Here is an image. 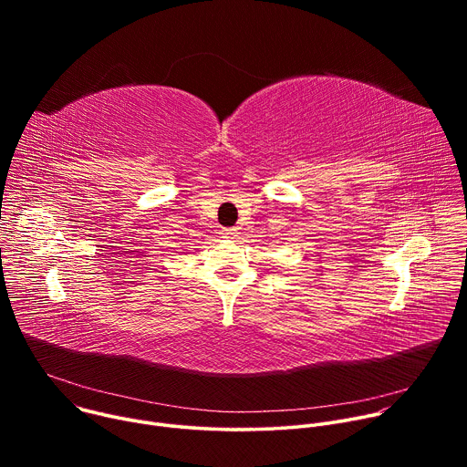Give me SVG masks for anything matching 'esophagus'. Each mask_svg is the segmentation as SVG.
I'll use <instances>...</instances> for the list:
<instances>
[{"label":"esophagus","mask_w":467,"mask_h":467,"mask_svg":"<svg viewBox=\"0 0 467 467\" xmlns=\"http://www.w3.org/2000/svg\"><path fill=\"white\" fill-rule=\"evenodd\" d=\"M238 236V231L236 229H225L223 231V238H227V240H234Z\"/></svg>","instance_id":"obj_1"}]
</instances>
